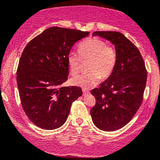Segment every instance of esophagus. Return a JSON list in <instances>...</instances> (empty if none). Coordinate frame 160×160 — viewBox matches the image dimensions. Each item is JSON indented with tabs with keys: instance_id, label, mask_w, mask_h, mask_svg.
I'll list each match as a JSON object with an SVG mask.
<instances>
[{
	"instance_id": "1",
	"label": "esophagus",
	"mask_w": 160,
	"mask_h": 160,
	"mask_svg": "<svg viewBox=\"0 0 160 160\" xmlns=\"http://www.w3.org/2000/svg\"><path fill=\"white\" fill-rule=\"evenodd\" d=\"M83 95H87L89 93V91L87 90V89H83Z\"/></svg>"
}]
</instances>
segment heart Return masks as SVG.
Here are the masks:
<instances>
[{"instance_id": "1", "label": "heart", "mask_w": 160, "mask_h": 160, "mask_svg": "<svg viewBox=\"0 0 160 160\" xmlns=\"http://www.w3.org/2000/svg\"><path fill=\"white\" fill-rule=\"evenodd\" d=\"M88 72L71 79L72 84L89 88L96 85L101 79L112 75L117 64V52L112 45L104 40L92 37L79 44L78 53L71 51L67 55V61L72 75H77L81 68V61L88 60Z\"/></svg>"}]
</instances>
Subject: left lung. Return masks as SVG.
I'll use <instances>...</instances> for the list:
<instances>
[{"instance_id": "left-lung-1", "label": "left lung", "mask_w": 160, "mask_h": 160, "mask_svg": "<svg viewBox=\"0 0 160 160\" xmlns=\"http://www.w3.org/2000/svg\"><path fill=\"white\" fill-rule=\"evenodd\" d=\"M99 36L115 45L117 64L112 75L91 93L96 104L90 115L94 124L105 131H114L125 126L143 102L147 71L138 48L122 33L96 31Z\"/></svg>"}]
</instances>
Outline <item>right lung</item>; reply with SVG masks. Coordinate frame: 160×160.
Listing matches in <instances>:
<instances>
[{"label": "right lung", "instance_id": "1", "mask_svg": "<svg viewBox=\"0 0 160 160\" xmlns=\"http://www.w3.org/2000/svg\"><path fill=\"white\" fill-rule=\"evenodd\" d=\"M89 32L50 27L24 48L17 71L21 105L28 118L40 128L54 130L64 124L79 87H61L68 80L67 55Z\"/></svg>", "mask_w": 160, "mask_h": 160}]
</instances>
